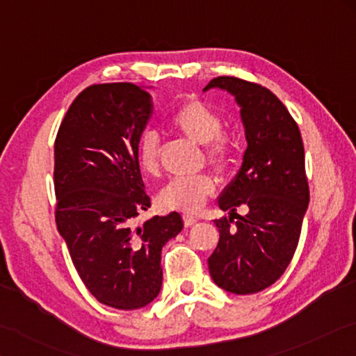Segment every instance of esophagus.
Listing matches in <instances>:
<instances>
[{
  "mask_svg": "<svg viewBox=\"0 0 356 356\" xmlns=\"http://www.w3.org/2000/svg\"><path fill=\"white\" fill-rule=\"evenodd\" d=\"M183 219H184V225L186 227H192V225H194V223L198 222V217H194V216H191V214H184Z\"/></svg>",
  "mask_w": 356,
  "mask_h": 356,
  "instance_id": "esophagus-1",
  "label": "esophagus"
}]
</instances>
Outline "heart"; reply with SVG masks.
<instances>
[{
  "label": "heart",
  "instance_id": "obj_1",
  "mask_svg": "<svg viewBox=\"0 0 356 356\" xmlns=\"http://www.w3.org/2000/svg\"><path fill=\"white\" fill-rule=\"evenodd\" d=\"M170 127L178 133L202 143L209 164L219 170L228 165L233 154L232 136L222 131L219 112L202 99L189 98L178 106L170 115ZM137 161L145 173L158 170V136L153 131H143L137 140ZM216 189V179L211 175H197L191 178H173L159 192V204L164 209H179L184 213H198Z\"/></svg>",
  "mask_w": 356,
  "mask_h": 356
}]
</instances>
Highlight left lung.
Returning a JSON list of instances; mask_svg holds the SVG:
<instances>
[{
    "label": "left lung",
    "mask_w": 356,
    "mask_h": 356,
    "mask_svg": "<svg viewBox=\"0 0 356 356\" xmlns=\"http://www.w3.org/2000/svg\"><path fill=\"white\" fill-rule=\"evenodd\" d=\"M214 87L232 93L241 108L247 149L219 197L229 217L214 220L220 239L208 267L219 288L247 296L275 283L296 253L309 203L305 149L296 120L269 89L219 76L203 90ZM239 206L249 209L245 216L235 213Z\"/></svg>",
    "instance_id": "8db88e82"
}]
</instances>
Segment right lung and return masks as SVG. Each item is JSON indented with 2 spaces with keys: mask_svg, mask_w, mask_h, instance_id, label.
I'll use <instances>...</instances> for the list:
<instances>
[{
  "mask_svg": "<svg viewBox=\"0 0 356 356\" xmlns=\"http://www.w3.org/2000/svg\"><path fill=\"white\" fill-rule=\"evenodd\" d=\"M152 114L143 87L93 84L74 98L54 142L58 232L86 288L117 309L158 297L162 247L183 229L175 211L134 223L152 204L136 154Z\"/></svg>",
  "mask_w": 356,
  "mask_h": 356,
  "instance_id": "right-lung-1",
  "label": "right lung"
}]
</instances>
